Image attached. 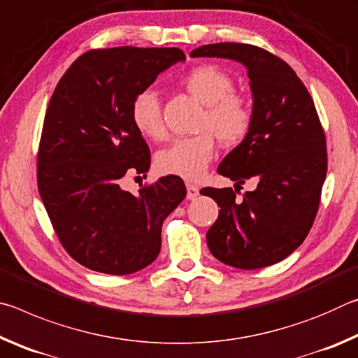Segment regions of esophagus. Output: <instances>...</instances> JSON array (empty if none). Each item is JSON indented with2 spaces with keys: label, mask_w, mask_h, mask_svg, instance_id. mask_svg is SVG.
Instances as JSON below:
<instances>
[{
  "label": "esophagus",
  "mask_w": 358,
  "mask_h": 358,
  "mask_svg": "<svg viewBox=\"0 0 358 358\" xmlns=\"http://www.w3.org/2000/svg\"><path fill=\"white\" fill-rule=\"evenodd\" d=\"M186 189H187L186 197L189 199V201H194V199L199 196V187L197 186H194L191 183H186Z\"/></svg>",
  "instance_id": "1"
}]
</instances>
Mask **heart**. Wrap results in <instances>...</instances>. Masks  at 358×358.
Instances as JSON below:
<instances>
[{"label": "heart", "instance_id": "heart-1", "mask_svg": "<svg viewBox=\"0 0 358 358\" xmlns=\"http://www.w3.org/2000/svg\"><path fill=\"white\" fill-rule=\"evenodd\" d=\"M183 85L194 98L205 106L201 120V134L181 137L159 151L156 166L162 173L185 180H197L207 171L216 153L215 136L222 143L243 141L252 124V107L243 94L232 92L234 83L222 69L202 64L191 69ZM131 118L138 132L155 141L166 136L159 94L153 88H143L131 102Z\"/></svg>", "mask_w": 358, "mask_h": 358}]
</instances>
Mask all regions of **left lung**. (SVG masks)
Segmentation results:
<instances>
[{
  "label": "left lung",
  "mask_w": 358,
  "mask_h": 358,
  "mask_svg": "<svg viewBox=\"0 0 358 358\" xmlns=\"http://www.w3.org/2000/svg\"><path fill=\"white\" fill-rule=\"evenodd\" d=\"M189 55L241 63L252 94L251 129L217 167L235 181V191H201L221 208L207 232L210 252L241 270L281 262L310 232L327 175L325 134L314 102L294 69L264 48L221 42ZM251 178L257 189L237 199L236 186Z\"/></svg>",
  "instance_id": "left-lung-1"
}]
</instances>
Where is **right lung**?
Returning <instances> with one entry per match:
<instances>
[{
	"label": "right lung",
	"instance_id": "1",
	"mask_svg": "<svg viewBox=\"0 0 358 358\" xmlns=\"http://www.w3.org/2000/svg\"><path fill=\"white\" fill-rule=\"evenodd\" d=\"M186 57L180 48L115 47L78 57L48 104L38 155V187L72 259L106 275H129L161 251V227L186 196L177 175L138 196L121 187L147 173L151 156L132 123L131 102ZM147 177V175H145Z\"/></svg>",
	"mask_w": 358,
	"mask_h": 358
}]
</instances>
